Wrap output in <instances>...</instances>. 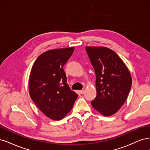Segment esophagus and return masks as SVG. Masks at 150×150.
<instances>
[{
  "instance_id": "1",
  "label": "esophagus",
  "mask_w": 150,
  "mask_h": 150,
  "mask_svg": "<svg viewBox=\"0 0 150 150\" xmlns=\"http://www.w3.org/2000/svg\"><path fill=\"white\" fill-rule=\"evenodd\" d=\"M79 93L81 94H83L84 93V90H79Z\"/></svg>"
}]
</instances>
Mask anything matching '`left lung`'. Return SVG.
<instances>
[{
	"label": "left lung",
	"instance_id": "obj_1",
	"mask_svg": "<svg viewBox=\"0 0 150 150\" xmlns=\"http://www.w3.org/2000/svg\"><path fill=\"white\" fill-rule=\"evenodd\" d=\"M86 49L96 76L97 95L91 105L103 116H111L126 100L132 84L131 74L112 50L94 46H86Z\"/></svg>",
	"mask_w": 150,
	"mask_h": 150
}]
</instances>
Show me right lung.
Listing matches in <instances>:
<instances>
[{
    "label": "right lung",
    "instance_id": "obj_1",
    "mask_svg": "<svg viewBox=\"0 0 150 150\" xmlns=\"http://www.w3.org/2000/svg\"><path fill=\"white\" fill-rule=\"evenodd\" d=\"M74 50V47L49 50L40 54L32 67L30 96L40 111L52 120L64 118L78 96L66 83L63 69Z\"/></svg>",
    "mask_w": 150,
    "mask_h": 150
}]
</instances>
